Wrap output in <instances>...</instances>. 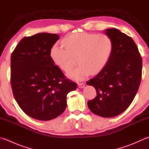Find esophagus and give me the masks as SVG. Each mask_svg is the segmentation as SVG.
Segmentation results:
<instances>
[{
  "instance_id": "esophagus-1",
  "label": "esophagus",
  "mask_w": 149,
  "mask_h": 149,
  "mask_svg": "<svg viewBox=\"0 0 149 149\" xmlns=\"http://www.w3.org/2000/svg\"><path fill=\"white\" fill-rule=\"evenodd\" d=\"M78 86H79V88H83L85 87V84L83 83H78Z\"/></svg>"
}]
</instances>
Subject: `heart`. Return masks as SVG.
<instances>
[{"label":"heart","mask_w":149,"mask_h":149,"mask_svg":"<svg viewBox=\"0 0 149 149\" xmlns=\"http://www.w3.org/2000/svg\"><path fill=\"white\" fill-rule=\"evenodd\" d=\"M63 44H55L51 47L50 57L56 66L68 72L74 66L73 56H77L79 66L68 74L70 78L77 81L100 72L114 49L113 40L105 34L77 32L65 38Z\"/></svg>","instance_id":"b5f03b06"}]
</instances>
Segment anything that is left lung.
I'll return each mask as SVG.
<instances>
[{"mask_svg":"<svg viewBox=\"0 0 149 149\" xmlns=\"http://www.w3.org/2000/svg\"><path fill=\"white\" fill-rule=\"evenodd\" d=\"M104 32L113 40L114 49L106 66L86 82L97 93L87 105L95 115L109 118L124 112L134 100L141 79L142 58L132 38L117 29Z\"/></svg>","mask_w":149,"mask_h":149,"instance_id":"obj_1","label":"left lung"}]
</instances>
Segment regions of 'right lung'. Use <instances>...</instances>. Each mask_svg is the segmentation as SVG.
<instances>
[{"label":"right lung","instance_id":"right-lung-1","mask_svg":"<svg viewBox=\"0 0 149 149\" xmlns=\"http://www.w3.org/2000/svg\"><path fill=\"white\" fill-rule=\"evenodd\" d=\"M56 34L38 33L21 40L11 56V85L16 102L29 117L53 119L66 107V97L77 88L55 65L49 53Z\"/></svg>","mask_w":149,"mask_h":149}]
</instances>
